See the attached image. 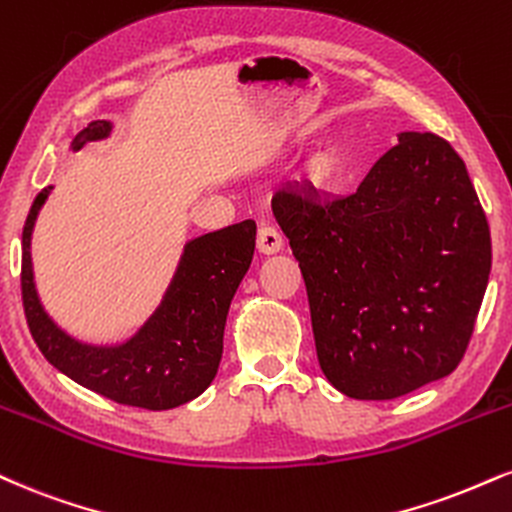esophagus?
<instances>
[{
  "mask_svg": "<svg viewBox=\"0 0 512 512\" xmlns=\"http://www.w3.org/2000/svg\"><path fill=\"white\" fill-rule=\"evenodd\" d=\"M281 248V233L276 231L274 226H260V231H257V250H260L262 255H274V252H279Z\"/></svg>",
  "mask_w": 512,
  "mask_h": 512,
  "instance_id": "esophagus-1",
  "label": "esophagus"
}]
</instances>
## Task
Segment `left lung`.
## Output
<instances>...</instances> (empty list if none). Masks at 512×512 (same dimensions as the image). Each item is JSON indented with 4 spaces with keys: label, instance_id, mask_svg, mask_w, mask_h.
Listing matches in <instances>:
<instances>
[{
    "label": "left lung",
    "instance_id": "1",
    "mask_svg": "<svg viewBox=\"0 0 512 512\" xmlns=\"http://www.w3.org/2000/svg\"><path fill=\"white\" fill-rule=\"evenodd\" d=\"M272 209L303 272L319 367L338 391L391 400L460 365L491 233L448 140L400 133L353 195L286 183Z\"/></svg>",
    "mask_w": 512,
    "mask_h": 512
}]
</instances>
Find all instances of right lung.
I'll return each instance as SVG.
<instances>
[{
	"instance_id": "add662e5",
	"label": "right lung",
	"mask_w": 512,
	"mask_h": 512,
	"mask_svg": "<svg viewBox=\"0 0 512 512\" xmlns=\"http://www.w3.org/2000/svg\"><path fill=\"white\" fill-rule=\"evenodd\" d=\"M109 121H92L71 147L107 138ZM52 186L42 188L23 226L21 293L28 329L61 374L121 405L169 410L212 384L224 350L226 315L238 283L250 269L257 226L252 219L188 240L162 305L119 346H90L61 331L42 307L33 281L30 236Z\"/></svg>"
}]
</instances>
